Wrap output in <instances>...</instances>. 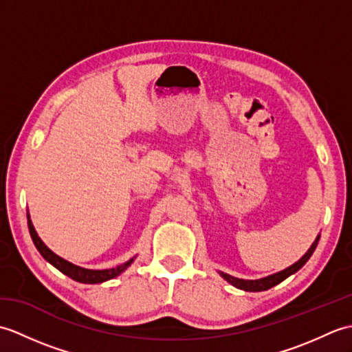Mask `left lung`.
<instances>
[{"label": "left lung", "instance_id": "left-lung-1", "mask_svg": "<svg viewBox=\"0 0 352 352\" xmlns=\"http://www.w3.org/2000/svg\"><path fill=\"white\" fill-rule=\"evenodd\" d=\"M319 237H320V234H318V237L315 239V242L311 243V246L307 250V252H305L300 260L295 261L294 265L286 267V269H283V271H280V272H275V274H272V275L263 276V278H257V280H243V278H237V276H233V275L226 274V272H222V271H218V274L222 276L223 280L228 281V283L231 284V286H234V287L241 289V290H245V292H263V290H267V289H271V287L276 286V284H278V283L286 280L287 276L294 275L295 272L300 271V269H301L305 263H307L309 258L311 257V254L315 252V250H316L318 242H319Z\"/></svg>", "mask_w": 352, "mask_h": 352}]
</instances>
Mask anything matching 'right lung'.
Wrapping results in <instances>:
<instances>
[{
	"mask_svg": "<svg viewBox=\"0 0 352 352\" xmlns=\"http://www.w3.org/2000/svg\"><path fill=\"white\" fill-rule=\"evenodd\" d=\"M27 219H28V230H30V236H32L33 239V243L37 248V251L41 252V256L48 261V263H51L52 266H54L56 269H58L62 274L68 275L69 278L76 280L78 283H85V284H98V283H104L107 280H111L115 278V276L121 275L126 267H129L133 260L136 257L130 258L126 263H122L116 267H111V269H86V267H81V266H77L71 263V261L62 258L60 256H57L56 252H52L47 245H45L42 242V239L37 236L36 230H34V226L32 219H30V213L27 212Z\"/></svg>",
	"mask_w": 352,
	"mask_h": 352,
	"instance_id": "right-lung-1",
	"label": "right lung"
}]
</instances>
